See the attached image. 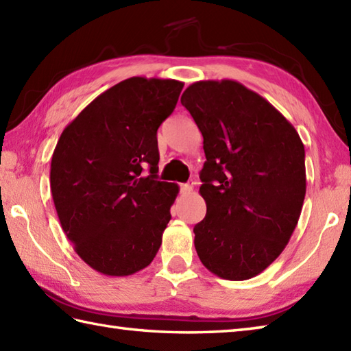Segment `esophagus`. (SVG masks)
Returning a JSON list of instances; mask_svg holds the SVG:
<instances>
[{
  "label": "esophagus",
  "mask_w": 351,
  "mask_h": 351,
  "mask_svg": "<svg viewBox=\"0 0 351 351\" xmlns=\"http://www.w3.org/2000/svg\"><path fill=\"white\" fill-rule=\"evenodd\" d=\"M193 191V182H187L181 185V195H190Z\"/></svg>",
  "instance_id": "esophagus-1"
}]
</instances>
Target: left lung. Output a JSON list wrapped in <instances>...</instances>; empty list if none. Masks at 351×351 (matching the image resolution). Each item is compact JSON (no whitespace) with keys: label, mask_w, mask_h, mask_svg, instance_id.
Returning a JSON list of instances; mask_svg holds the SVG:
<instances>
[{"label":"left lung","mask_w":351,"mask_h":351,"mask_svg":"<svg viewBox=\"0 0 351 351\" xmlns=\"http://www.w3.org/2000/svg\"><path fill=\"white\" fill-rule=\"evenodd\" d=\"M181 104L206 156L199 189L206 215L193 229L199 259L221 279H250L280 255L299 221L304 146L270 102L238 81H197Z\"/></svg>","instance_id":"8db88e82"}]
</instances>
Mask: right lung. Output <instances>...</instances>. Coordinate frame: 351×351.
Returning a JSON list of instances; mask_svg holds the SVG:
<instances>
[{
    "instance_id": "obj_1",
    "label": "right lung",
    "mask_w": 351,
    "mask_h": 351,
    "mask_svg": "<svg viewBox=\"0 0 351 351\" xmlns=\"http://www.w3.org/2000/svg\"><path fill=\"white\" fill-rule=\"evenodd\" d=\"M184 83L132 77L93 99L63 130L51 193L78 256L106 276L143 270L158 252L178 185L158 181L160 125ZM149 167V175L141 171Z\"/></svg>"
}]
</instances>
